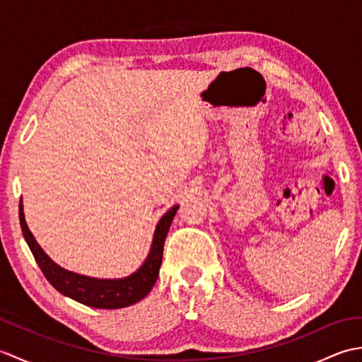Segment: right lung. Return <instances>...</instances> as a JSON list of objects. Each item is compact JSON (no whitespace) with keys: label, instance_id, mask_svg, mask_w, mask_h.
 <instances>
[{"label":"right lung","instance_id":"add662e5","mask_svg":"<svg viewBox=\"0 0 362 362\" xmlns=\"http://www.w3.org/2000/svg\"><path fill=\"white\" fill-rule=\"evenodd\" d=\"M177 210H179V205L175 204L160 218L156 232H153L148 257H146L143 264L135 272L122 276V279H96V276L71 272L59 266L57 263H54L40 245H38L34 235L30 233L25 219V211H23V199H20L18 213L23 236H25L37 264L40 266L46 280L60 294L70 297L79 303L91 306V308L118 310L140 302L141 298L149 294L152 286L156 284L161 259H163L165 240Z\"/></svg>","mask_w":362,"mask_h":362}]
</instances>
